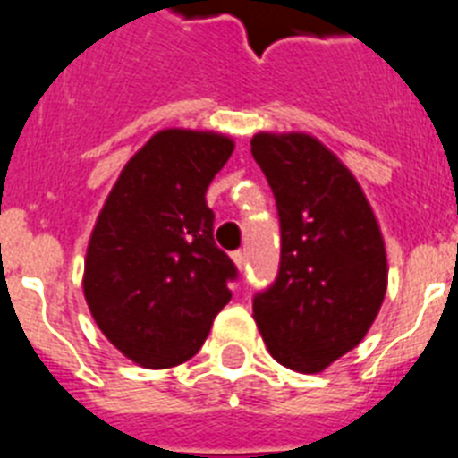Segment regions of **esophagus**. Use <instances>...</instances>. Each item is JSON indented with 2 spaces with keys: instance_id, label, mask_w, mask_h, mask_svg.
<instances>
[{
  "instance_id": "esophagus-1",
  "label": "esophagus",
  "mask_w": 458,
  "mask_h": 458,
  "mask_svg": "<svg viewBox=\"0 0 458 458\" xmlns=\"http://www.w3.org/2000/svg\"><path fill=\"white\" fill-rule=\"evenodd\" d=\"M233 262L237 265V269H244L246 265V253L244 251H234L233 253Z\"/></svg>"
}]
</instances>
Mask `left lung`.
<instances>
[{
    "label": "left lung",
    "instance_id": "1",
    "mask_svg": "<svg viewBox=\"0 0 458 458\" xmlns=\"http://www.w3.org/2000/svg\"><path fill=\"white\" fill-rule=\"evenodd\" d=\"M251 154L281 221V267L253 297L269 355L320 373L360 345L387 290V253L355 174L309 133H256Z\"/></svg>",
    "mask_w": 458,
    "mask_h": 458
}]
</instances>
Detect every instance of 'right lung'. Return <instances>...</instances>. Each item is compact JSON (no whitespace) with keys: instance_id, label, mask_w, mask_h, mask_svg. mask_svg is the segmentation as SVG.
Wrapping results in <instances>:
<instances>
[{"instance_id":"obj_1","label":"right lung","mask_w":458,"mask_h":458,"mask_svg":"<svg viewBox=\"0 0 458 458\" xmlns=\"http://www.w3.org/2000/svg\"><path fill=\"white\" fill-rule=\"evenodd\" d=\"M233 149V138L214 131H158L119 173L91 230L87 306L106 339L140 367L191 360L233 297L237 269L214 244L205 200Z\"/></svg>"}]
</instances>
